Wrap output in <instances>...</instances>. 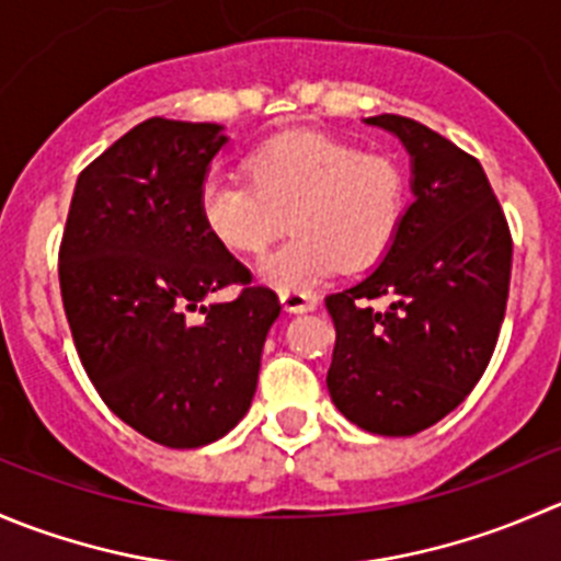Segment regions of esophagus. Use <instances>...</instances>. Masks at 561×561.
<instances>
[{"label": "esophagus", "instance_id": "1", "mask_svg": "<svg viewBox=\"0 0 561 561\" xmlns=\"http://www.w3.org/2000/svg\"><path fill=\"white\" fill-rule=\"evenodd\" d=\"M279 301L285 307V312H309V309H314L318 298L304 290H282Z\"/></svg>", "mask_w": 561, "mask_h": 561}]
</instances>
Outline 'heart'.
I'll list each match as a JSON object with an SVG mask.
<instances>
[{"instance_id":"heart-1","label":"heart","mask_w":561,"mask_h":561,"mask_svg":"<svg viewBox=\"0 0 561 561\" xmlns=\"http://www.w3.org/2000/svg\"><path fill=\"white\" fill-rule=\"evenodd\" d=\"M247 178H208L199 216L227 252L260 254L282 227L293 236L263 257L276 290H304L331 271L378 265L408 210V178L391 156L320 134L287 130L247 156Z\"/></svg>"}]
</instances>
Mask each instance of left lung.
Wrapping results in <instances>:
<instances>
[{"instance_id": "obj_1", "label": "left lung", "mask_w": 561, "mask_h": 561, "mask_svg": "<svg viewBox=\"0 0 561 561\" xmlns=\"http://www.w3.org/2000/svg\"><path fill=\"white\" fill-rule=\"evenodd\" d=\"M411 156V205L394 247L325 296L336 329L325 386L353 425L413 436L466 400L507 309L513 241L474 156L402 114L364 117ZM389 297L383 313L369 300Z\"/></svg>"}]
</instances>
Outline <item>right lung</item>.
I'll use <instances>...</instances> for the list:
<instances>
[{"label": "right lung", "mask_w": 561, "mask_h": 561, "mask_svg": "<svg viewBox=\"0 0 561 561\" xmlns=\"http://www.w3.org/2000/svg\"><path fill=\"white\" fill-rule=\"evenodd\" d=\"M225 145L219 123H136L81 170L59 249L65 314L92 386L125 425L172 449L205 447L241 422L282 312L199 216ZM227 284L242 285L239 298L205 308Z\"/></svg>", "instance_id": "right-lung-1"}]
</instances>
